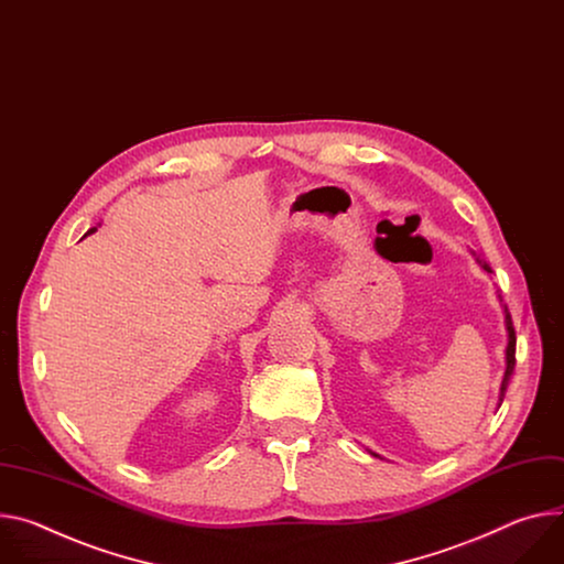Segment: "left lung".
<instances>
[{
    "label": "left lung",
    "mask_w": 564,
    "mask_h": 564,
    "mask_svg": "<svg viewBox=\"0 0 564 564\" xmlns=\"http://www.w3.org/2000/svg\"><path fill=\"white\" fill-rule=\"evenodd\" d=\"M473 256H475V261L481 265L484 272L492 274V268L481 259L479 253L473 251ZM497 299H499V303H501V294H497ZM501 308H503V326H506V333H508V344H506V371H503V380H501V387H499V402H497V406H501L503 395H506V389H508V382H510V376H513V371H516V328H513V319H510V313H508V308H506L503 303H501ZM369 452H371V449H369ZM371 454H373V456H380V454H376V452H371Z\"/></svg>",
    "instance_id": "left-lung-1"
}]
</instances>
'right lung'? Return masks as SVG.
<instances>
[{
    "instance_id": "add662e5",
    "label": "right lung",
    "mask_w": 564,
    "mask_h": 564,
    "mask_svg": "<svg viewBox=\"0 0 564 564\" xmlns=\"http://www.w3.org/2000/svg\"><path fill=\"white\" fill-rule=\"evenodd\" d=\"M94 231H96V227H94V229H89V231H87V234H94ZM87 234H85V236H87Z\"/></svg>"
}]
</instances>
